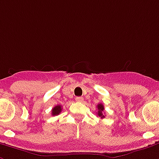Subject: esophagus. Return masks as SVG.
<instances>
[{
    "label": "esophagus",
    "mask_w": 159,
    "mask_h": 159,
    "mask_svg": "<svg viewBox=\"0 0 159 159\" xmlns=\"http://www.w3.org/2000/svg\"><path fill=\"white\" fill-rule=\"evenodd\" d=\"M76 102H83V98L82 97H76Z\"/></svg>",
    "instance_id": "esophagus-1"
}]
</instances>
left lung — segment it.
<instances>
[{
    "label": "left lung",
    "mask_w": 159,
    "mask_h": 159,
    "mask_svg": "<svg viewBox=\"0 0 159 159\" xmlns=\"http://www.w3.org/2000/svg\"><path fill=\"white\" fill-rule=\"evenodd\" d=\"M98 107V116H99L100 118H104L105 116L103 115V111L104 109V107L102 103H98L97 105Z\"/></svg>",
    "instance_id": "8db88e82"
}]
</instances>
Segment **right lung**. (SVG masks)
<instances>
[{
    "label": "right lung",
    "mask_w": 159,
    "mask_h": 159,
    "mask_svg": "<svg viewBox=\"0 0 159 159\" xmlns=\"http://www.w3.org/2000/svg\"><path fill=\"white\" fill-rule=\"evenodd\" d=\"M61 105H56V106H55L52 109L51 114H52V116H58L59 114L61 112Z\"/></svg>",
    "instance_id": "add662e5"
}]
</instances>
